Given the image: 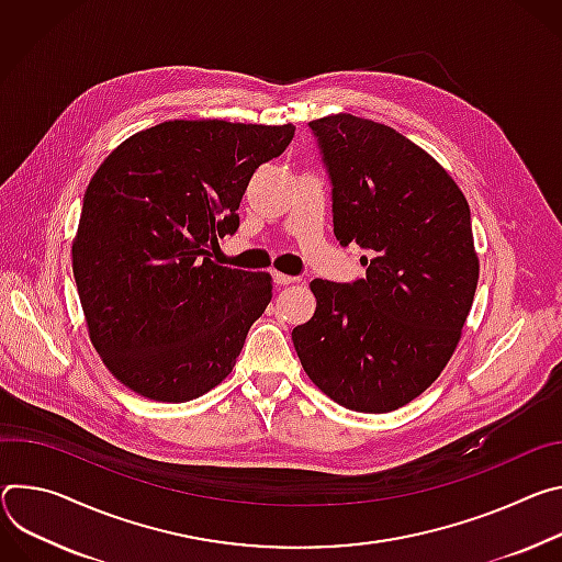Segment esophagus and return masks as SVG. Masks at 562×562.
I'll use <instances>...</instances> for the list:
<instances>
[{
	"label": "esophagus",
	"instance_id": "34e87169",
	"mask_svg": "<svg viewBox=\"0 0 562 562\" xmlns=\"http://www.w3.org/2000/svg\"><path fill=\"white\" fill-rule=\"evenodd\" d=\"M272 277H274V283H277V285H292V283L296 281L294 277H290V274H283V272H274Z\"/></svg>",
	"mask_w": 562,
	"mask_h": 562
}]
</instances>
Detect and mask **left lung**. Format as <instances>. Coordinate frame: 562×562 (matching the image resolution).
<instances>
[{
	"mask_svg": "<svg viewBox=\"0 0 562 562\" xmlns=\"http://www.w3.org/2000/svg\"><path fill=\"white\" fill-rule=\"evenodd\" d=\"M333 180L339 245L368 249L366 279H315L313 319L292 330L313 384L357 413L419 397L453 357L480 277L469 203L451 173L386 124L310 122Z\"/></svg>",
	"mask_w": 562,
	"mask_h": 562,
	"instance_id": "left-lung-1",
	"label": "left lung"
}]
</instances>
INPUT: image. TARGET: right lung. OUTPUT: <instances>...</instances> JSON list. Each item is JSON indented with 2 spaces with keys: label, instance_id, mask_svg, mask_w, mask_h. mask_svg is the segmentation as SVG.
<instances>
[{
  "label": "right lung",
  "instance_id": "1",
  "mask_svg": "<svg viewBox=\"0 0 562 562\" xmlns=\"http://www.w3.org/2000/svg\"><path fill=\"white\" fill-rule=\"evenodd\" d=\"M292 138L294 124L167 120L98 167L71 259L89 339L120 384L180 404L229 375L272 277L218 266L212 252L238 229L255 169Z\"/></svg>",
  "mask_w": 562,
  "mask_h": 562
}]
</instances>
